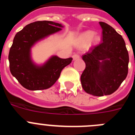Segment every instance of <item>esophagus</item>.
I'll return each instance as SVG.
<instances>
[{"label":"esophagus","mask_w":135,"mask_h":135,"mask_svg":"<svg viewBox=\"0 0 135 135\" xmlns=\"http://www.w3.org/2000/svg\"><path fill=\"white\" fill-rule=\"evenodd\" d=\"M72 58H73L74 60H77V59H80V55L78 54H74L72 56Z\"/></svg>","instance_id":"1"}]
</instances>
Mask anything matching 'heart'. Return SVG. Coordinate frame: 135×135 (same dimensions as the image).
Returning <instances> with one entry per match:
<instances>
[{
	"instance_id": "1",
	"label": "heart",
	"mask_w": 135,
	"mask_h": 135,
	"mask_svg": "<svg viewBox=\"0 0 135 135\" xmlns=\"http://www.w3.org/2000/svg\"><path fill=\"white\" fill-rule=\"evenodd\" d=\"M100 40V37L95 34L93 31H86L83 32L78 39V45L79 47L85 48L90 45V42L93 43H97Z\"/></svg>"
}]
</instances>
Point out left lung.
Masks as SVG:
<instances>
[{
  "label": "left lung",
  "instance_id": "1",
  "mask_svg": "<svg viewBox=\"0 0 135 135\" xmlns=\"http://www.w3.org/2000/svg\"><path fill=\"white\" fill-rule=\"evenodd\" d=\"M102 42L82 55L86 68L80 77L87 93L101 97L118 89L128 74L129 56L123 38L108 23L100 21Z\"/></svg>",
  "mask_w": 135,
  "mask_h": 135
}]
</instances>
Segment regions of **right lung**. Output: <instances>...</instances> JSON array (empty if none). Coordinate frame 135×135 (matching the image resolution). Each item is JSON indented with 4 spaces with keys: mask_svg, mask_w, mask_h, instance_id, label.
<instances>
[{
    "mask_svg": "<svg viewBox=\"0 0 135 135\" xmlns=\"http://www.w3.org/2000/svg\"><path fill=\"white\" fill-rule=\"evenodd\" d=\"M61 23L38 21L25 26L15 36L9 53L11 74L21 86L30 90H44L55 83L61 71L68 65L72 58L51 57L42 65H37L31 57V49L36 42L61 30Z\"/></svg>",
    "mask_w": 135,
    "mask_h": 135,
    "instance_id": "right-lung-1",
    "label": "right lung"
}]
</instances>
